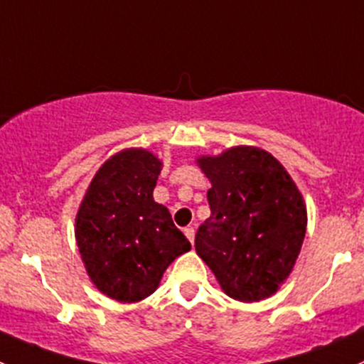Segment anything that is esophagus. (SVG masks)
<instances>
[{"label":"esophagus","instance_id":"34e87169","mask_svg":"<svg viewBox=\"0 0 364 364\" xmlns=\"http://www.w3.org/2000/svg\"><path fill=\"white\" fill-rule=\"evenodd\" d=\"M194 233H196V231H194V228H193V226L183 228V235H186V237L189 238V242H191V243H194Z\"/></svg>","mask_w":364,"mask_h":364}]
</instances>
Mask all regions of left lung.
I'll use <instances>...</instances> for the list:
<instances>
[{"label":"left lung","instance_id":"1","mask_svg":"<svg viewBox=\"0 0 364 364\" xmlns=\"http://www.w3.org/2000/svg\"><path fill=\"white\" fill-rule=\"evenodd\" d=\"M198 164L212 182L210 217L194 247L224 293L259 301L279 289L298 259L306 208L282 164L257 147H233Z\"/></svg>","mask_w":364,"mask_h":364}]
</instances>
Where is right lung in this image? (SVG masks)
<instances>
[{"mask_svg": "<svg viewBox=\"0 0 364 364\" xmlns=\"http://www.w3.org/2000/svg\"><path fill=\"white\" fill-rule=\"evenodd\" d=\"M161 161L144 149L112 156L92 178L75 220L89 277L121 303L151 296L164 269L191 250L166 207L156 203Z\"/></svg>", "mask_w": 364, "mask_h": 364, "instance_id": "1", "label": "right lung"}]
</instances>
